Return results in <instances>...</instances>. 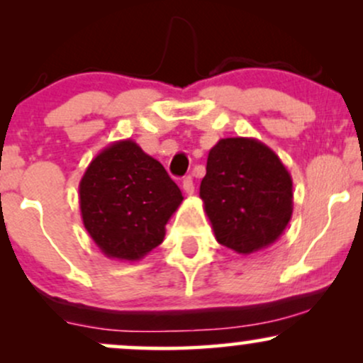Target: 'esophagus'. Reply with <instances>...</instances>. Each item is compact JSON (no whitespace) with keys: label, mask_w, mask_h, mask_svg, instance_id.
Segmentation results:
<instances>
[{"label":"esophagus","mask_w":363,"mask_h":363,"mask_svg":"<svg viewBox=\"0 0 363 363\" xmlns=\"http://www.w3.org/2000/svg\"><path fill=\"white\" fill-rule=\"evenodd\" d=\"M182 189H184V193L189 194V196L194 193V181H193V177L187 176V177L182 179Z\"/></svg>","instance_id":"34e87169"}]
</instances>
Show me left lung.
<instances>
[{
  "instance_id": "8db88e82",
  "label": "left lung",
  "mask_w": 363,
  "mask_h": 363,
  "mask_svg": "<svg viewBox=\"0 0 363 363\" xmlns=\"http://www.w3.org/2000/svg\"><path fill=\"white\" fill-rule=\"evenodd\" d=\"M199 198L216 240L244 256L277 242L294 211L289 170L256 138H222L210 150Z\"/></svg>"
}]
</instances>
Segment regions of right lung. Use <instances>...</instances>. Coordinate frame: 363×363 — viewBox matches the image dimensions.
Here are the masks:
<instances>
[{"label":"right lung","mask_w":363,"mask_h":363,"mask_svg":"<svg viewBox=\"0 0 363 363\" xmlns=\"http://www.w3.org/2000/svg\"><path fill=\"white\" fill-rule=\"evenodd\" d=\"M82 220L112 259L138 261L162 244L182 193L164 165L133 140L111 143L80 181Z\"/></svg>","instance_id":"right-lung-1"}]
</instances>
